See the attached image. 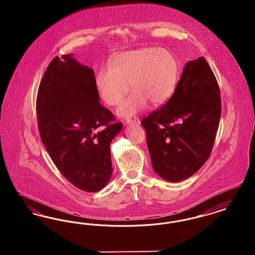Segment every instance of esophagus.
<instances>
[{"mask_svg":"<svg viewBox=\"0 0 255 255\" xmlns=\"http://www.w3.org/2000/svg\"><path fill=\"white\" fill-rule=\"evenodd\" d=\"M125 123H126V124H139L140 122H139V120H137V119H135V118H133V119H127V120L125 121Z\"/></svg>","mask_w":255,"mask_h":255,"instance_id":"obj_1","label":"esophagus"}]
</instances>
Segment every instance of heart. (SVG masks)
I'll list each match as a JSON object with an SVG mask.
<instances>
[{"label":"heart","mask_w":255,"mask_h":255,"mask_svg":"<svg viewBox=\"0 0 255 255\" xmlns=\"http://www.w3.org/2000/svg\"><path fill=\"white\" fill-rule=\"evenodd\" d=\"M179 73V61L168 49L143 48L120 53L112 66L101 67L95 85L105 104L117 106L130 83L133 92L118 109L119 116L128 118L146 108L148 102L164 104L175 92Z\"/></svg>","instance_id":"b5f03b06"}]
</instances>
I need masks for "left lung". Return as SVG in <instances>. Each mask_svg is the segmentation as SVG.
Here are the masks:
<instances>
[{
	"instance_id": "1",
	"label": "left lung",
	"mask_w": 255,
	"mask_h": 255,
	"mask_svg": "<svg viewBox=\"0 0 255 255\" xmlns=\"http://www.w3.org/2000/svg\"><path fill=\"white\" fill-rule=\"evenodd\" d=\"M222 113L216 77L202 56L188 61L173 96L141 121L155 172L185 180L209 158Z\"/></svg>"
}]
</instances>
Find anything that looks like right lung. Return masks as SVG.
<instances>
[{"label": "right lung", "instance_id": "obj_1", "mask_svg": "<svg viewBox=\"0 0 255 255\" xmlns=\"http://www.w3.org/2000/svg\"><path fill=\"white\" fill-rule=\"evenodd\" d=\"M94 70L72 54L49 63L38 89L37 123L43 144L75 187L97 192L112 176L110 144L122 122L99 102Z\"/></svg>", "mask_w": 255, "mask_h": 255}]
</instances>
